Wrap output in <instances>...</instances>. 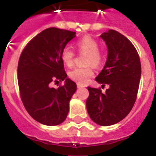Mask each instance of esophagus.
Here are the masks:
<instances>
[{"mask_svg": "<svg viewBox=\"0 0 156 156\" xmlns=\"http://www.w3.org/2000/svg\"><path fill=\"white\" fill-rule=\"evenodd\" d=\"M77 87H78V88H83V87H85V86L81 85V84H79V83H78V84H77Z\"/></svg>", "mask_w": 156, "mask_h": 156, "instance_id": "esophagus-1", "label": "esophagus"}]
</instances>
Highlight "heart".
Segmentation results:
<instances>
[{"instance_id":"obj_1","label":"heart","mask_w":156,"mask_h":156,"mask_svg":"<svg viewBox=\"0 0 156 156\" xmlns=\"http://www.w3.org/2000/svg\"><path fill=\"white\" fill-rule=\"evenodd\" d=\"M76 47L78 51L83 53H87L85 59L86 65L89 66L86 67H77L69 71V77L70 79L80 83L85 84L94 75L92 66H100L103 62L104 56L99 51V44L95 39L86 35L76 43ZM61 60L66 66H73L74 61V52L69 47L64 48L61 53Z\"/></svg>"}]
</instances>
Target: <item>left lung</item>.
<instances>
[{"instance_id": "1", "label": "left lung", "mask_w": 156, "mask_h": 156, "mask_svg": "<svg viewBox=\"0 0 156 156\" xmlns=\"http://www.w3.org/2000/svg\"><path fill=\"white\" fill-rule=\"evenodd\" d=\"M108 47L104 69L95 78L100 84H108L105 93L89 87L87 109L90 119L102 126L120 122L135 103L140 82L141 62L137 50L129 40L114 30L100 35Z\"/></svg>"}]
</instances>
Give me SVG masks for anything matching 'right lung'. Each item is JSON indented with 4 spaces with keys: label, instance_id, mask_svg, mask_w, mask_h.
<instances>
[{
    "label": "right lung",
    "instance_id": "obj_1",
    "mask_svg": "<svg viewBox=\"0 0 156 156\" xmlns=\"http://www.w3.org/2000/svg\"><path fill=\"white\" fill-rule=\"evenodd\" d=\"M76 36V32L51 27L34 37L23 49L18 61V82L26 110L33 119L45 126H57L66 120L69 101L77 90L67 78L61 53ZM65 80L58 88L52 80Z\"/></svg>",
    "mask_w": 156,
    "mask_h": 156
}]
</instances>
